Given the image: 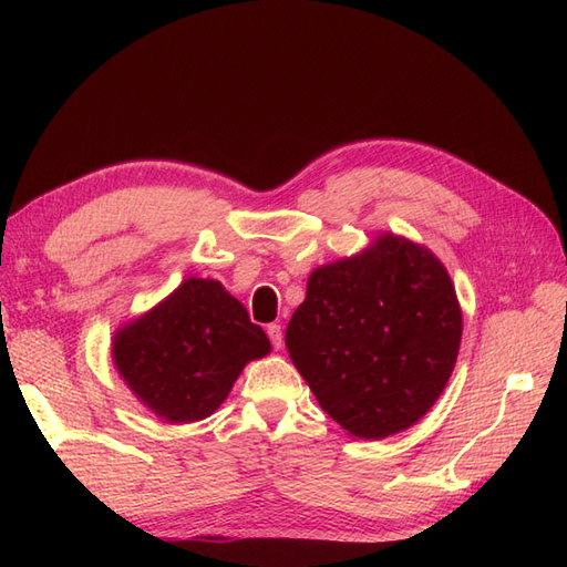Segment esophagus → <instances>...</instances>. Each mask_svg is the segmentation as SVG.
Instances as JSON below:
<instances>
[{
	"label": "esophagus",
	"instance_id": "1",
	"mask_svg": "<svg viewBox=\"0 0 567 567\" xmlns=\"http://www.w3.org/2000/svg\"><path fill=\"white\" fill-rule=\"evenodd\" d=\"M267 336L271 340V348L274 350H281L284 348V331H281L279 323H269L267 326Z\"/></svg>",
	"mask_w": 567,
	"mask_h": 567
}]
</instances>
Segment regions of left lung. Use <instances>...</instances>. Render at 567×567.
Returning a JSON list of instances; mask_svg holds the SVG:
<instances>
[{"label": "left lung", "mask_w": 567, "mask_h": 567, "mask_svg": "<svg viewBox=\"0 0 567 567\" xmlns=\"http://www.w3.org/2000/svg\"><path fill=\"white\" fill-rule=\"evenodd\" d=\"M461 346L447 269L409 238L317 267L286 329V348L319 406L352 437L381 440L427 414Z\"/></svg>", "instance_id": "1"}]
</instances>
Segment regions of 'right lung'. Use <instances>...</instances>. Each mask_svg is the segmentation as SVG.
I'll return each instance as SVG.
<instances>
[{"instance_id": "1", "label": "right lung", "mask_w": 567, "mask_h": 567, "mask_svg": "<svg viewBox=\"0 0 567 567\" xmlns=\"http://www.w3.org/2000/svg\"><path fill=\"white\" fill-rule=\"evenodd\" d=\"M271 350L246 307L215 279H186L113 336V362L134 398L169 423L210 416L250 359Z\"/></svg>"}]
</instances>
